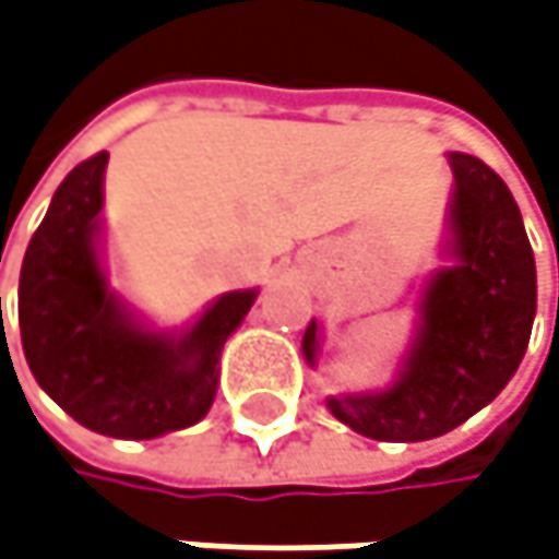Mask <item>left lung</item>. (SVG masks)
<instances>
[{"instance_id":"8db88e82","label":"left lung","mask_w":559,"mask_h":559,"mask_svg":"<svg viewBox=\"0 0 559 559\" xmlns=\"http://www.w3.org/2000/svg\"><path fill=\"white\" fill-rule=\"evenodd\" d=\"M454 167V266L435 273L421 299V331L399 373L377 395H337V421L373 441H431L515 377L537 312L534 253L522 212L479 157L451 154ZM306 360L318 357V321L302 337Z\"/></svg>"}]
</instances>
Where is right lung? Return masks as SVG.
I'll use <instances>...</instances> for the list:
<instances>
[{
	"mask_svg": "<svg viewBox=\"0 0 559 559\" xmlns=\"http://www.w3.org/2000/svg\"><path fill=\"white\" fill-rule=\"evenodd\" d=\"M108 154L57 186L19 276L22 350L37 385L83 428L147 441L205 418L218 357L257 293H228L186 337L141 331L105 286L96 253Z\"/></svg>",
	"mask_w": 559,
	"mask_h": 559,
	"instance_id": "1",
	"label": "right lung"
}]
</instances>
